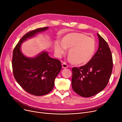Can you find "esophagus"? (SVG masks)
Here are the masks:
<instances>
[{"label":"esophagus","mask_w":122,"mask_h":122,"mask_svg":"<svg viewBox=\"0 0 122 122\" xmlns=\"http://www.w3.org/2000/svg\"><path fill=\"white\" fill-rule=\"evenodd\" d=\"M68 65H67L66 63H63L62 64V67L63 68H67V67H68Z\"/></svg>","instance_id":"esophagus-1"}]
</instances>
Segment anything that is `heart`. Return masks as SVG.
Segmentation results:
<instances>
[{
    "label": "heart",
    "mask_w": 122,
    "mask_h": 122,
    "mask_svg": "<svg viewBox=\"0 0 122 122\" xmlns=\"http://www.w3.org/2000/svg\"><path fill=\"white\" fill-rule=\"evenodd\" d=\"M68 51V60L76 64H85L91 61L96 50V43L93 38L83 34L72 33L66 35L62 41L57 40L54 44L56 56L61 58Z\"/></svg>",
    "instance_id": "heart-1"
}]
</instances>
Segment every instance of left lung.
Returning a JSON list of instances; mask_svg holds the SVG:
<instances>
[{
    "mask_svg": "<svg viewBox=\"0 0 122 122\" xmlns=\"http://www.w3.org/2000/svg\"><path fill=\"white\" fill-rule=\"evenodd\" d=\"M99 46L92 59L79 68H72V87L82 97L100 92L107 85L112 69V58L107 43L97 33Z\"/></svg>",
    "mask_w": 122,
    "mask_h": 122,
    "instance_id": "left-lung-1",
    "label": "left lung"
}]
</instances>
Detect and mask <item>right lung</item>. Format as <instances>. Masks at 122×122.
Masks as SVG:
<instances>
[{"label":"right lung","instance_id":"obj_1","mask_svg":"<svg viewBox=\"0 0 122 122\" xmlns=\"http://www.w3.org/2000/svg\"><path fill=\"white\" fill-rule=\"evenodd\" d=\"M48 29L39 28L26 33L13 51L12 66L16 81L26 92L36 96L46 95L52 91L55 78L62 69L61 62L51 58L45 51L35 57H26L21 52V46L26 40Z\"/></svg>","mask_w":122,"mask_h":122}]
</instances>
